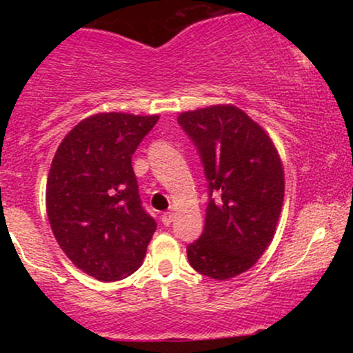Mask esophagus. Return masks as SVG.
I'll list each match as a JSON object with an SVG mask.
<instances>
[{"mask_svg":"<svg viewBox=\"0 0 353 353\" xmlns=\"http://www.w3.org/2000/svg\"><path fill=\"white\" fill-rule=\"evenodd\" d=\"M161 221H163L164 225H169L174 221V212H164L163 216H161Z\"/></svg>","mask_w":353,"mask_h":353,"instance_id":"1","label":"esophagus"}]
</instances>
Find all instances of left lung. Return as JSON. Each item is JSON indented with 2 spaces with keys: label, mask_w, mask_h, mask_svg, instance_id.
Masks as SVG:
<instances>
[{
  "label": "left lung",
  "mask_w": 353,
  "mask_h": 353,
  "mask_svg": "<svg viewBox=\"0 0 353 353\" xmlns=\"http://www.w3.org/2000/svg\"><path fill=\"white\" fill-rule=\"evenodd\" d=\"M177 123L197 145L209 182L204 232L188 245L194 270L228 281L270 245L283 202V165L261 124L232 104L181 112Z\"/></svg>",
  "instance_id": "left-lung-1"
}]
</instances>
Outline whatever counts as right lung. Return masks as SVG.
Wrapping results in <instances>:
<instances>
[{
	"instance_id": "add662e5",
	"label": "right lung",
	"mask_w": 353,
	"mask_h": 353,
	"mask_svg": "<svg viewBox=\"0 0 353 353\" xmlns=\"http://www.w3.org/2000/svg\"><path fill=\"white\" fill-rule=\"evenodd\" d=\"M159 116L99 112L64 136L52 157L46 212L68 259L101 282L143 264L156 222L141 205L131 157Z\"/></svg>"
}]
</instances>
